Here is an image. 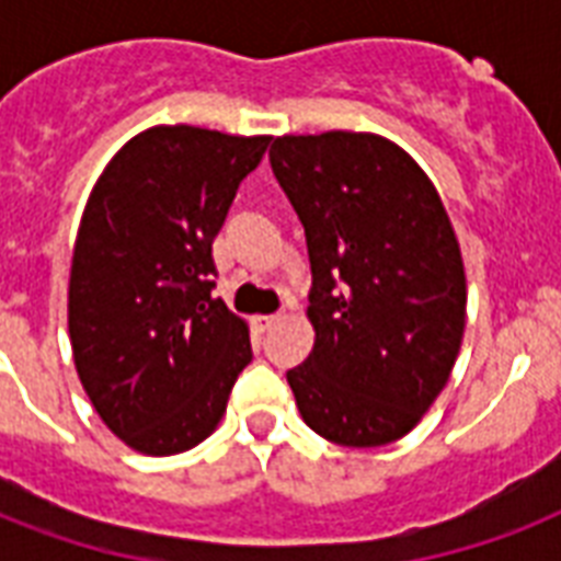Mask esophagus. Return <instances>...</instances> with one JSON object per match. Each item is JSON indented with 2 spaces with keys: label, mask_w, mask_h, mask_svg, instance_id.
I'll use <instances>...</instances> for the list:
<instances>
[{
  "label": "esophagus",
  "mask_w": 561,
  "mask_h": 561,
  "mask_svg": "<svg viewBox=\"0 0 561 561\" xmlns=\"http://www.w3.org/2000/svg\"><path fill=\"white\" fill-rule=\"evenodd\" d=\"M276 323H279V314H255L253 317V325L259 329V332H267V329H273Z\"/></svg>",
  "instance_id": "esophagus-1"
}]
</instances>
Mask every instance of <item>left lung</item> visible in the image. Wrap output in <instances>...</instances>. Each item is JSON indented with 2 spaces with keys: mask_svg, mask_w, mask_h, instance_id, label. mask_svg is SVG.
<instances>
[{
  "mask_svg": "<svg viewBox=\"0 0 561 561\" xmlns=\"http://www.w3.org/2000/svg\"><path fill=\"white\" fill-rule=\"evenodd\" d=\"M273 174L306 227L314 350L288 383L329 443L375 448L419 425L466 329V271L434 183L375 134L279 136Z\"/></svg>",
  "mask_w": 561,
  "mask_h": 561,
  "instance_id": "left-lung-1",
  "label": "left lung"
}]
</instances>
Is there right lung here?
<instances>
[{
    "label": "right lung",
    "mask_w": 561,
    "mask_h": 561,
    "mask_svg": "<svg viewBox=\"0 0 561 561\" xmlns=\"http://www.w3.org/2000/svg\"><path fill=\"white\" fill-rule=\"evenodd\" d=\"M271 136L160 125L92 186L69 273L75 369L104 425L169 457L218 427L250 329L211 297V241Z\"/></svg>",
    "instance_id": "add662e5"
}]
</instances>
